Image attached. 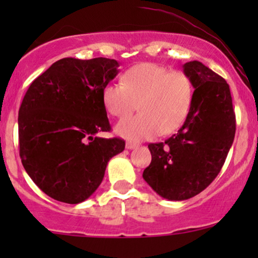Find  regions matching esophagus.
Returning <instances> with one entry per match:
<instances>
[{"mask_svg": "<svg viewBox=\"0 0 258 258\" xmlns=\"http://www.w3.org/2000/svg\"><path fill=\"white\" fill-rule=\"evenodd\" d=\"M135 147H137V144H135V142H131V141L126 142L127 150H132V148H135Z\"/></svg>", "mask_w": 258, "mask_h": 258, "instance_id": "34e87169", "label": "esophagus"}]
</instances>
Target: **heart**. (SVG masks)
Instances as JSON below:
<instances>
[{
  "label": "heart",
  "mask_w": 258,
  "mask_h": 258,
  "mask_svg": "<svg viewBox=\"0 0 258 258\" xmlns=\"http://www.w3.org/2000/svg\"><path fill=\"white\" fill-rule=\"evenodd\" d=\"M121 82H110L102 92L103 105L122 119L117 135L128 140H148L158 134L170 135L186 121L194 96L191 79L184 72L170 71L157 63H139L127 70Z\"/></svg>",
  "instance_id": "1"
}]
</instances>
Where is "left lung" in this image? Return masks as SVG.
I'll return each mask as SVG.
<instances>
[{
	"instance_id": "obj_1",
	"label": "left lung",
	"mask_w": 258,
	"mask_h": 258,
	"mask_svg": "<svg viewBox=\"0 0 258 258\" xmlns=\"http://www.w3.org/2000/svg\"><path fill=\"white\" fill-rule=\"evenodd\" d=\"M194 86L183 126L165 142L150 144L152 160L142 177L156 194L182 201L204 191L220 173L233 144L236 116L230 86L199 61L183 64Z\"/></svg>"
}]
</instances>
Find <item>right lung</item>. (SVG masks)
<instances>
[{
  "label": "right lung",
  "mask_w": 258,
  "mask_h": 258,
  "mask_svg": "<svg viewBox=\"0 0 258 258\" xmlns=\"http://www.w3.org/2000/svg\"><path fill=\"white\" fill-rule=\"evenodd\" d=\"M116 59L67 57L28 87L18 111L20 157L26 172L49 197L76 205L97 189L107 163L124 150L103 105L106 85L118 74Z\"/></svg>",
  "instance_id": "right-lung-1"
}]
</instances>
